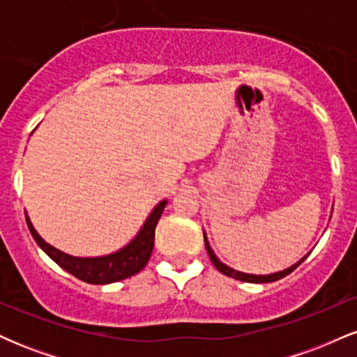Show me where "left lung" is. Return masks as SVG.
I'll list each match as a JSON object with an SVG mask.
<instances>
[{"label": "left lung", "mask_w": 357, "mask_h": 357, "mask_svg": "<svg viewBox=\"0 0 357 357\" xmlns=\"http://www.w3.org/2000/svg\"><path fill=\"white\" fill-rule=\"evenodd\" d=\"M204 247H206V252H208V255H210V258H211L213 265H215V267L218 268L221 273H225V275H228V277H231V278H236V280H241V282H250V284H268V282L280 280L282 277L289 275L290 272H294V270H296V268L298 267V265H301L302 261H304L305 258H307V255H305L304 258H302L301 261H297L296 265H292V267H290V268L282 270V272L270 273V275H253V273H243V272H238V270H233V268H230V267H227V265H225L223 261H220L218 258H216L215 252H213V250H211L210 243H208L206 235H204Z\"/></svg>", "instance_id": "left-lung-1"}]
</instances>
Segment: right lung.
Instances as JSON below:
<instances>
[{
    "label": "right lung",
    "mask_w": 357,
    "mask_h": 357,
    "mask_svg": "<svg viewBox=\"0 0 357 357\" xmlns=\"http://www.w3.org/2000/svg\"><path fill=\"white\" fill-rule=\"evenodd\" d=\"M166 203L167 202L165 199V202H161L154 208L153 213L149 215V218L146 220L144 227L141 228V231L137 233L136 238L130 241L127 247L105 257L80 258L67 255V253L60 252V250L48 245L47 241L36 233L28 216L26 225L31 236H33L36 243H38V247L42 248L55 264H59L61 268L67 270L68 273H72V275L79 278V280L87 282V284L104 285L136 275V273H139L146 267V264L149 261V257L154 248L155 225H158L162 211H165Z\"/></svg>",
    "instance_id": "obj_1"
}]
</instances>
